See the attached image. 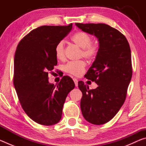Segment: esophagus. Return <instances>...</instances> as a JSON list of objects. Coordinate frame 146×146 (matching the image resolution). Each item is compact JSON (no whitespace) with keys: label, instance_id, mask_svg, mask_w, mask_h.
Returning a JSON list of instances; mask_svg holds the SVG:
<instances>
[{"label":"esophagus","instance_id":"1","mask_svg":"<svg viewBox=\"0 0 146 146\" xmlns=\"http://www.w3.org/2000/svg\"><path fill=\"white\" fill-rule=\"evenodd\" d=\"M73 81H74V82H75V86H76V87H77V86H78V80L75 78H73Z\"/></svg>","mask_w":146,"mask_h":146}]
</instances>
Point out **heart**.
<instances>
[{
    "mask_svg": "<svg viewBox=\"0 0 146 146\" xmlns=\"http://www.w3.org/2000/svg\"><path fill=\"white\" fill-rule=\"evenodd\" d=\"M71 40L79 48H82V55L86 58H92L98 52L97 44L91 43V36L84 32H76L71 36ZM56 58L58 60L64 58V42L60 41L56 44L55 49ZM86 63L84 60L71 61L64 66L66 73L75 76H79L83 73Z\"/></svg>",
    "mask_w": 146,
    "mask_h": 146,
    "instance_id": "obj_1",
    "label": "heart"
}]
</instances>
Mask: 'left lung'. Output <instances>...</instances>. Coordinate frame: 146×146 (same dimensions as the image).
<instances>
[{
    "mask_svg": "<svg viewBox=\"0 0 146 146\" xmlns=\"http://www.w3.org/2000/svg\"><path fill=\"white\" fill-rule=\"evenodd\" d=\"M75 25L98 41L95 60L86 75L98 87L90 90L82 81L78 82L82 93L81 111L90 123L104 124L115 117L125 100L132 76L130 46L123 34L108 24Z\"/></svg>",
    "mask_w": 146,
    "mask_h": 146,
    "instance_id": "left-lung-1",
    "label": "left lung"
}]
</instances>
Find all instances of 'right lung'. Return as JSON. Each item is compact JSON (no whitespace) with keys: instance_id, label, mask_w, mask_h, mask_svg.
Wrapping results in <instances>:
<instances>
[{"instance_id":"obj_1","label":"right lung","mask_w":146,"mask_h":146,"mask_svg":"<svg viewBox=\"0 0 146 146\" xmlns=\"http://www.w3.org/2000/svg\"><path fill=\"white\" fill-rule=\"evenodd\" d=\"M71 29L72 24L38 27L17 46L14 58L15 88L24 111L39 124L51 125L60 121L66 97L75 88L68 76L56 85L48 80V71L57 64L55 46Z\"/></svg>"}]
</instances>
